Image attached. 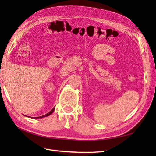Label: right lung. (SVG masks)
Instances as JSON below:
<instances>
[{"label": "right lung", "mask_w": 156, "mask_h": 156, "mask_svg": "<svg viewBox=\"0 0 156 156\" xmlns=\"http://www.w3.org/2000/svg\"><path fill=\"white\" fill-rule=\"evenodd\" d=\"M54 109H55V107H54V108H53V109H52V110L50 111V112H48V113H47V114H45V115H43V116H41V117H35V118H37V119H38V118H43V117H47V116H49V115H50L51 113H52V112H54Z\"/></svg>", "instance_id": "right-lung-1"}]
</instances>
